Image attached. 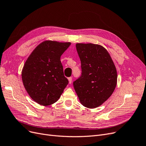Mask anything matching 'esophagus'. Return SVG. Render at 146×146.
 Segmentation results:
<instances>
[{
    "label": "esophagus",
    "instance_id": "1",
    "mask_svg": "<svg viewBox=\"0 0 146 146\" xmlns=\"http://www.w3.org/2000/svg\"><path fill=\"white\" fill-rule=\"evenodd\" d=\"M68 83L70 84H72V77H70L68 78Z\"/></svg>",
    "mask_w": 146,
    "mask_h": 146
}]
</instances>
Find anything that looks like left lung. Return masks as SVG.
Listing matches in <instances>:
<instances>
[{
  "instance_id": "1",
  "label": "left lung",
  "mask_w": 146,
  "mask_h": 146,
  "mask_svg": "<svg viewBox=\"0 0 146 146\" xmlns=\"http://www.w3.org/2000/svg\"><path fill=\"white\" fill-rule=\"evenodd\" d=\"M82 74L73 82L80 103L94 109L108 100L117 84V71L108 51L101 45L76 43Z\"/></svg>"
}]
</instances>
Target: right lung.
I'll return each instance as SVG.
<instances>
[{"instance_id":"right-lung-1","label":"right lung","mask_w":146,"mask_h":146,"mask_svg":"<svg viewBox=\"0 0 146 146\" xmlns=\"http://www.w3.org/2000/svg\"><path fill=\"white\" fill-rule=\"evenodd\" d=\"M70 45V42L45 40L36 47L25 62L23 83L31 99L39 104L55 103L67 85L60 58Z\"/></svg>"}]
</instances>
